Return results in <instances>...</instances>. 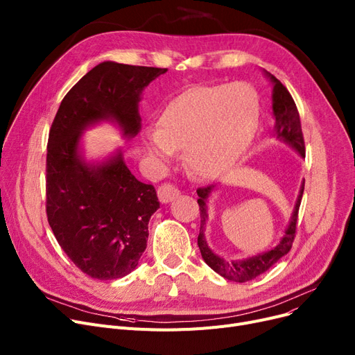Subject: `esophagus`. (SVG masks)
Instances as JSON below:
<instances>
[{"mask_svg": "<svg viewBox=\"0 0 355 355\" xmlns=\"http://www.w3.org/2000/svg\"><path fill=\"white\" fill-rule=\"evenodd\" d=\"M178 194H180V190L173 182H164L159 185V189H158V198L161 202L171 201L175 197H178Z\"/></svg>", "mask_w": 355, "mask_h": 355, "instance_id": "1", "label": "esophagus"}]
</instances>
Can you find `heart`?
I'll return each mask as SVG.
<instances>
[{
	"mask_svg": "<svg viewBox=\"0 0 355 355\" xmlns=\"http://www.w3.org/2000/svg\"><path fill=\"white\" fill-rule=\"evenodd\" d=\"M259 122V98L245 83L196 87L168 105L158 130L145 137L148 153L166 161L185 148L194 175L214 180L245 157Z\"/></svg>",
	"mask_w": 355,
	"mask_h": 355,
	"instance_id": "heart-1",
	"label": "heart"
}]
</instances>
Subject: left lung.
<instances>
[{
    "mask_svg": "<svg viewBox=\"0 0 355 355\" xmlns=\"http://www.w3.org/2000/svg\"><path fill=\"white\" fill-rule=\"evenodd\" d=\"M269 76L273 85V115L276 118V126H275L276 135L277 138H281L289 145H292L297 153H300L302 157H305V141L302 134L300 112H297V107L288 89L275 76H272V74H269ZM304 187H305V182L302 184L300 197H297L292 220L289 223L288 229L285 230V234L281 239V241H279L273 249L263 253H259L245 260H226L213 253L211 249L207 246L206 239H204V226H206V220H207L206 201L211 190L214 189V185H206V187L197 189V194L200 197L197 200L198 207H200V234L197 239V243H198L204 262H206L214 272H217L223 277L239 284L249 282L252 279L257 277L259 275L265 273L277 262L279 259L284 257L292 248L295 233H296L297 213H300V206H301V200L304 194Z\"/></svg>",
    "mask_w": 355,
    "mask_h": 355,
    "instance_id": "8db88e82",
    "label": "left lung"
}]
</instances>
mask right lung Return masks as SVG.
Wrapping results in <instances>:
<instances>
[{
  "label": "right lung",
  "instance_id": "obj_1",
  "mask_svg": "<svg viewBox=\"0 0 355 355\" xmlns=\"http://www.w3.org/2000/svg\"><path fill=\"white\" fill-rule=\"evenodd\" d=\"M166 69L103 62L63 98L50 128L46 213L55 240L83 273L101 281L132 272L146 249L148 223L159 209L154 185L141 182L121 155L102 165L80 159L82 130L114 119L139 132V95Z\"/></svg>",
  "mask_w": 355,
  "mask_h": 355
}]
</instances>
